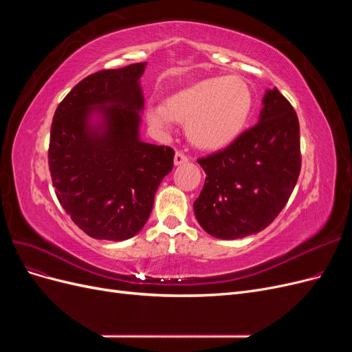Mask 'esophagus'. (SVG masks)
Instances as JSON below:
<instances>
[{"label":"esophagus","mask_w":352,"mask_h":352,"mask_svg":"<svg viewBox=\"0 0 352 352\" xmlns=\"http://www.w3.org/2000/svg\"><path fill=\"white\" fill-rule=\"evenodd\" d=\"M188 162H189V157L186 154H184L182 151H176V154H175V166L185 164Z\"/></svg>","instance_id":"esophagus-1"}]
</instances>
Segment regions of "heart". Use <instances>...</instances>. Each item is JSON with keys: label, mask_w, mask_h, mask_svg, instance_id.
I'll return each mask as SVG.
<instances>
[{"label": "heart", "mask_w": 352, "mask_h": 352, "mask_svg": "<svg viewBox=\"0 0 352 352\" xmlns=\"http://www.w3.org/2000/svg\"><path fill=\"white\" fill-rule=\"evenodd\" d=\"M251 109L252 91L242 78H210L175 94L166 107H150L146 119L158 131H167L177 120L186 124L194 145L219 150L241 135Z\"/></svg>", "instance_id": "1"}]
</instances>
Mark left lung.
I'll list each match as a JSON object with an SVG mask.
<instances>
[{"instance_id":"1","label":"left lung","mask_w":352,"mask_h":352,"mask_svg":"<svg viewBox=\"0 0 352 352\" xmlns=\"http://www.w3.org/2000/svg\"><path fill=\"white\" fill-rule=\"evenodd\" d=\"M260 120L223 150L198 158L206 184L197 220L219 239L261 232L286 206L301 172L300 122L283 95L265 91Z\"/></svg>"}]
</instances>
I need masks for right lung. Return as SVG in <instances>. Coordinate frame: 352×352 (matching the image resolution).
<instances>
[{"label": "right lung", "mask_w": 352, "mask_h": 352, "mask_svg": "<svg viewBox=\"0 0 352 352\" xmlns=\"http://www.w3.org/2000/svg\"><path fill=\"white\" fill-rule=\"evenodd\" d=\"M145 63L107 69L82 79L51 123L48 164L61 207L95 239L124 241L151 214L154 195L172 172L175 151L140 140ZM95 111L103 124L92 128Z\"/></svg>", "instance_id": "1"}]
</instances>
